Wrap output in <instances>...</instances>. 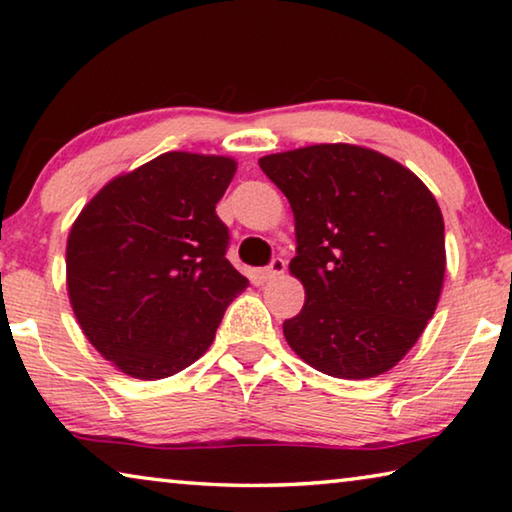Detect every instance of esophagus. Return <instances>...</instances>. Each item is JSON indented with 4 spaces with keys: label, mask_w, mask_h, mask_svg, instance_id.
Listing matches in <instances>:
<instances>
[{
    "label": "esophagus",
    "mask_w": 512,
    "mask_h": 512,
    "mask_svg": "<svg viewBox=\"0 0 512 512\" xmlns=\"http://www.w3.org/2000/svg\"><path fill=\"white\" fill-rule=\"evenodd\" d=\"M284 271H287V264H284V259H280V257H275L273 262H271V266H266L264 268V280H275V277H280V275H284Z\"/></svg>",
    "instance_id": "obj_1"
}]
</instances>
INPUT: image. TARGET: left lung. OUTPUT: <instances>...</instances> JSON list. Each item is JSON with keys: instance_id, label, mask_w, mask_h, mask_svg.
Returning <instances> with one entry per match:
<instances>
[{"instance_id": "left-lung-1", "label": "left lung", "mask_w": 512, "mask_h": 512, "mask_svg": "<svg viewBox=\"0 0 512 512\" xmlns=\"http://www.w3.org/2000/svg\"><path fill=\"white\" fill-rule=\"evenodd\" d=\"M259 167L289 198L305 307L284 339L318 372L370 379L404 359L445 282V223L429 187L359 144H311Z\"/></svg>"}]
</instances>
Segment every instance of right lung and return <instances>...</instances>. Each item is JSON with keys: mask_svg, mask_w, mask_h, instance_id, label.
Here are the masks:
<instances>
[{"mask_svg": "<svg viewBox=\"0 0 512 512\" xmlns=\"http://www.w3.org/2000/svg\"><path fill=\"white\" fill-rule=\"evenodd\" d=\"M237 173L228 155L162 153L103 185L67 237L69 305L94 350L155 381L210 348L248 280L228 259L216 203Z\"/></svg>", "mask_w": 512, "mask_h": 512, "instance_id": "1", "label": "right lung"}]
</instances>
